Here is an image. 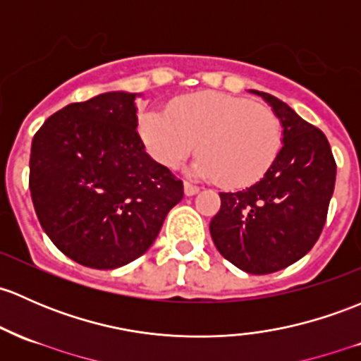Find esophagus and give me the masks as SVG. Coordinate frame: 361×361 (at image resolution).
<instances>
[{
	"label": "esophagus",
	"mask_w": 361,
	"mask_h": 361,
	"mask_svg": "<svg viewBox=\"0 0 361 361\" xmlns=\"http://www.w3.org/2000/svg\"><path fill=\"white\" fill-rule=\"evenodd\" d=\"M195 193H199V187H195V185L188 183V181H185V195L187 197H193Z\"/></svg>",
	"instance_id": "esophagus-1"
}]
</instances>
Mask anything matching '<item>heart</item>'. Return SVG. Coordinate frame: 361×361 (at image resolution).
<instances>
[{
    "mask_svg": "<svg viewBox=\"0 0 361 361\" xmlns=\"http://www.w3.org/2000/svg\"><path fill=\"white\" fill-rule=\"evenodd\" d=\"M138 131L152 157L169 169L197 147L192 173L228 188L261 180L282 147V126L271 109L218 91L178 98L168 112H143Z\"/></svg>",
    "mask_w": 361,
    "mask_h": 361,
    "instance_id": "b5f03b06",
    "label": "heart"
}]
</instances>
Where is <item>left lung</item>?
<instances>
[{
  "label": "left lung",
  "instance_id": "left-lung-1",
  "mask_svg": "<svg viewBox=\"0 0 361 361\" xmlns=\"http://www.w3.org/2000/svg\"><path fill=\"white\" fill-rule=\"evenodd\" d=\"M263 98L282 124V149L259 181L221 192L209 231L225 259L252 275L283 270L310 252L320 237L336 185L327 138L270 93Z\"/></svg>",
  "mask_w": 361,
  "mask_h": 361
}]
</instances>
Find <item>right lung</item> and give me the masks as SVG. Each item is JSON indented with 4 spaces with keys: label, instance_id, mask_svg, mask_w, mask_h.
I'll return each instance as SVG.
<instances>
[{
    "label": "right lung",
    "instance_id": "add662e5",
    "mask_svg": "<svg viewBox=\"0 0 361 361\" xmlns=\"http://www.w3.org/2000/svg\"><path fill=\"white\" fill-rule=\"evenodd\" d=\"M109 91L44 121L30 147L29 188L44 233L67 257L114 270L145 254L183 183L145 152L136 98Z\"/></svg>",
    "mask_w": 361,
    "mask_h": 361
}]
</instances>
